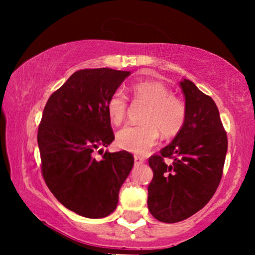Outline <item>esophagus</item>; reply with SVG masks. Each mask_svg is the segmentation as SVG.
<instances>
[{"mask_svg":"<svg viewBox=\"0 0 255 255\" xmlns=\"http://www.w3.org/2000/svg\"><path fill=\"white\" fill-rule=\"evenodd\" d=\"M134 163H135V165H141L145 163V159L142 157H139V156H135L134 157Z\"/></svg>","mask_w":255,"mask_h":255,"instance_id":"34e87169","label":"esophagus"}]
</instances>
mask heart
<instances>
[{
	"mask_svg": "<svg viewBox=\"0 0 255 255\" xmlns=\"http://www.w3.org/2000/svg\"><path fill=\"white\" fill-rule=\"evenodd\" d=\"M134 101L147 105L144 126L122 128L116 135V144L122 150L144 154L156 145L159 131L164 137L177 135L186 124L187 108L182 99L171 95L170 90L157 81H142L131 86ZM127 98L122 91H115L107 102L111 124L119 126L127 114Z\"/></svg>",
	"mask_w": 255,
	"mask_h": 255,
	"instance_id": "obj_1",
	"label": "heart"
}]
</instances>
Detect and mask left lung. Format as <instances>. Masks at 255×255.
<instances>
[{
    "label": "left lung",
    "instance_id": "1",
    "mask_svg": "<svg viewBox=\"0 0 255 255\" xmlns=\"http://www.w3.org/2000/svg\"><path fill=\"white\" fill-rule=\"evenodd\" d=\"M187 108L186 124L172 141L152 156L153 178L147 206L163 223H177L197 213L211 200L223 172L227 133L217 105L188 79L180 81ZM164 157L173 163L166 165Z\"/></svg>",
    "mask_w": 255,
    "mask_h": 255
}]
</instances>
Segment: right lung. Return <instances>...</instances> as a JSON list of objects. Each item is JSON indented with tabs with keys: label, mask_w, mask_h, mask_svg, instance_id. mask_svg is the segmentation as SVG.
Wrapping results in <instances>:
<instances>
[{
	"label": "right lung",
	"mask_w": 255,
	"mask_h": 255,
	"mask_svg": "<svg viewBox=\"0 0 255 255\" xmlns=\"http://www.w3.org/2000/svg\"><path fill=\"white\" fill-rule=\"evenodd\" d=\"M129 75L110 68L78 71L44 108L37 136L43 177L55 198L83 217L104 218L115 211L133 168L127 151L93 157L115 139L107 102Z\"/></svg>",
	"instance_id": "right-lung-1"
}]
</instances>
